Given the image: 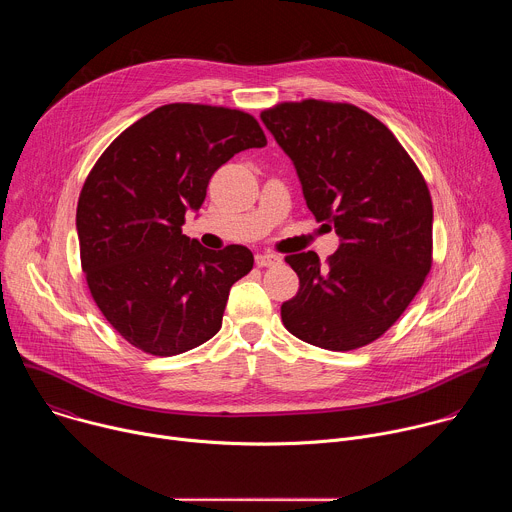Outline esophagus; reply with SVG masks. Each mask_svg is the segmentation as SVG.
Wrapping results in <instances>:
<instances>
[{"label": "esophagus", "mask_w": 512, "mask_h": 512, "mask_svg": "<svg viewBox=\"0 0 512 512\" xmlns=\"http://www.w3.org/2000/svg\"><path fill=\"white\" fill-rule=\"evenodd\" d=\"M279 261H281V257H277L273 253H257L255 255L257 267H271V265H277Z\"/></svg>", "instance_id": "obj_1"}]
</instances>
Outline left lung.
<instances>
[{
	"instance_id": "left-lung-1",
	"label": "left lung",
	"mask_w": 512,
	"mask_h": 512,
	"mask_svg": "<svg viewBox=\"0 0 512 512\" xmlns=\"http://www.w3.org/2000/svg\"><path fill=\"white\" fill-rule=\"evenodd\" d=\"M294 162L304 198L340 247L287 255L300 277L281 322L296 338L334 352L367 346L407 310L431 269L433 206L403 145L350 103L306 99L261 113Z\"/></svg>"
}]
</instances>
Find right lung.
Wrapping results in <instances>:
<instances>
[{
    "label": "right lung",
    "mask_w": 512,
    "mask_h": 512,
    "mask_svg": "<svg viewBox=\"0 0 512 512\" xmlns=\"http://www.w3.org/2000/svg\"><path fill=\"white\" fill-rule=\"evenodd\" d=\"M263 145L245 111L172 103L129 125L89 172L77 206L81 265L101 314L135 348L174 356L221 330L253 253L204 249L182 235L184 214L202 206L218 168Z\"/></svg>",
    "instance_id": "right-lung-1"
}]
</instances>
